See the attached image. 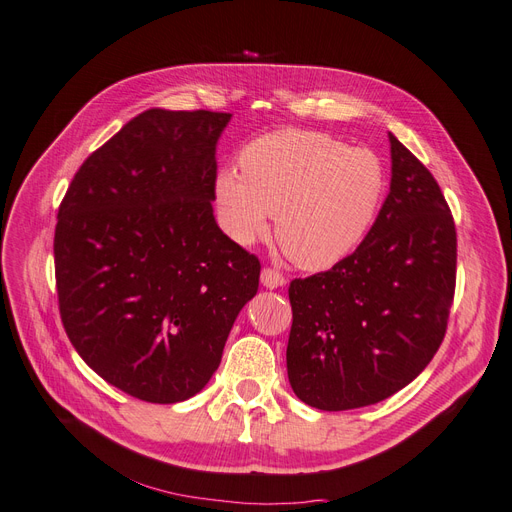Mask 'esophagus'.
Masks as SVG:
<instances>
[{"mask_svg": "<svg viewBox=\"0 0 512 512\" xmlns=\"http://www.w3.org/2000/svg\"><path fill=\"white\" fill-rule=\"evenodd\" d=\"M261 284L268 286V288H278V286L286 284V278L274 268H263L261 270Z\"/></svg>", "mask_w": 512, "mask_h": 512, "instance_id": "obj_1", "label": "esophagus"}]
</instances>
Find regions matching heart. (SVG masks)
<instances>
[{"instance_id": "heart-1", "label": "heart", "mask_w": 512, "mask_h": 512, "mask_svg": "<svg viewBox=\"0 0 512 512\" xmlns=\"http://www.w3.org/2000/svg\"><path fill=\"white\" fill-rule=\"evenodd\" d=\"M240 175L221 171L215 196L228 234L251 244L268 232L305 270H326L368 234L387 194L376 152L347 148L318 131L282 129L242 148Z\"/></svg>"}]
</instances>
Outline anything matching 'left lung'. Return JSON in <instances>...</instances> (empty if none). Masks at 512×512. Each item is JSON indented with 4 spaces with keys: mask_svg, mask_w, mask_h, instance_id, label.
Returning a JSON list of instances; mask_svg holds the SVG:
<instances>
[{
    "mask_svg": "<svg viewBox=\"0 0 512 512\" xmlns=\"http://www.w3.org/2000/svg\"><path fill=\"white\" fill-rule=\"evenodd\" d=\"M391 190L362 244L288 286V381L311 408L383 402L433 360L456 291V226L433 173L389 133Z\"/></svg>",
    "mask_w": 512,
    "mask_h": 512,
    "instance_id": "left-lung-1",
    "label": "left lung"
}]
</instances>
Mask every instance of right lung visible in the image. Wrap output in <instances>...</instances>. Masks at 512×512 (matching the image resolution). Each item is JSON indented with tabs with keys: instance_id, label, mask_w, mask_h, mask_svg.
<instances>
[{
	"instance_id": "obj_1",
	"label": "right lung",
	"mask_w": 512,
	"mask_h": 512,
	"mask_svg": "<svg viewBox=\"0 0 512 512\" xmlns=\"http://www.w3.org/2000/svg\"><path fill=\"white\" fill-rule=\"evenodd\" d=\"M230 113L150 108L94 150L54 232L58 309L96 374L150 404L201 391L261 263L213 217Z\"/></svg>"
}]
</instances>
